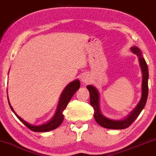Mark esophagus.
<instances>
[{
  "label": "esophagus",
  "instance_id": "1",
  "mask_svg": "<svg viewBox=\"0 0 156 156\" xmlns=\"http://www.w3.org/2000/svg\"><path fill=\"white\" fill-rule=\"evenodd\" d=\"M90 81V76H88L87 74H84L82 76V82H83L84 84H87L89 83Z\"/></svg>",
  "mask_w": 156,
  "mask_h": 156
}]
</instances>
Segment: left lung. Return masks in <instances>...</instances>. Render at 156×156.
I'll use <instances>...</instances> for the list:
<instances>
[{
  "instance_id": "left-lung-1",
  "label": "left lung",
  "mask_w": 156,
  "mask_h": 156,
  "mask_svg": "<svg viewBox=\"0 0 156 156\" xmlns=\"http://www.w3.org/2000/svg\"><path fill=\"white\" fill-rule=\"evenodd\" d=\"M131 51L139 58L140 65L143 72V82H142V97L137 106L130 114L123 120H113L103 116L100 110V98L98 90L92 85H87V88L90 92V104L94 109V118L98 124L103 127L111 129H123L129 127L134 121L137 118L143 111L147 102L148 95V68L146 61L142 55L140 50L136 46L131 48Z\"/></svg>"
}]
</instances>
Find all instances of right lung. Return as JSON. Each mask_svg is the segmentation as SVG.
Returning <instances> with one entry per match:
<instances>
[{
	"label": "right lung",
	"mask_w": 156,
	"mask_h": 156,
	"mask_svg": "<svg viewBox=\"0 0 156 156\" xmlns=\"http://www.w3.org/2000/svg\"><path fill=\"white\" fill-rule=\"evenodd\" d=\"M80 87V82L78 80H75L71 82L70 84H69L66 86V88L63 90L61 95V98L59 99L58 105V108L56 112H55L54 116L52 118V119L50 122L46 123L45 124L43 125H39V126H34V125H32L29 124L27 122H25L24 120L21 118L20 116H19L18 115L15 113V111H13L12 106H11L10 103H9V100H8L9 101V106H10L11 109L12 111L14 113V114L16 115L17 118L24 124L27 127L30 129V130L33 132H48L51 130H53L57 127H58L61 124V123L63 121V111L65 110L67 105L70 101V100L72 99V96L74 95V93H76V90H77Z\"/></svg>",
	"instance_id": "obj_1"
}]
</instances>
